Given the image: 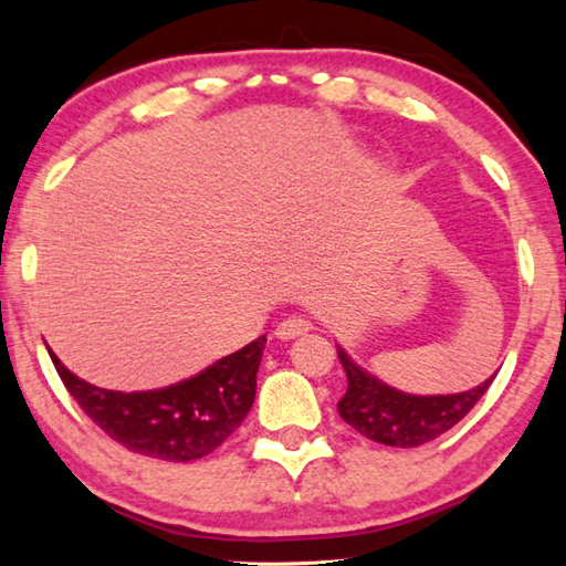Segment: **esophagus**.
<instances>
[{
    "instance_id": "obj_1",
    "label": "esophagus",
    "mask_w": 566,
    "mask_h": 566,
    "mask_svg": "<svg viewBox=\"0 0 566 566\" xmlns=\"http://www.w3.org/2000/svg\"><path fill=\"white\" fill-rule=\"evenodd\" d=\"M308 331H311V323L306 318L292 316V318H284L280 326L274 328V335L280 340H294V338H298V335H306Z\"/></svg>"
}]
</instances>
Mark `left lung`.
<instances>
[{
    "label": "left lung",
    "instance_id": "8db88e82",
    "mask_svg": "<svg viewBox=\"0 0 566 566\" xmlns=\"http://www.w3.org/2000/svg\"><path fill=\"white\" fill-rule=\"evenodd\" d=\"M338 357L347 375V391L338 401L340 418L359 436L389 448H418L440 438L472 411L496 377L462 394L411 396L367 375L340 347Z\"/></svg>",
    "mask_w": 566,
    "mask_h": 566
}]
</instances>
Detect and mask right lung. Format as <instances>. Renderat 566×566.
Returning a JSON list of instances; mask_svg holds the SVG:
<instances>
[{"instance_id": "1", "label": "right lung", "mask_w": 566, "mask_h": 566, "mask_svg": "<svg viewBox=\"0 0 566 566\" xmlns=\"http://www.w3.org/2000/svg\"><path fill=\"white\" fill-rule=\"evenodd\" d=\"M264 343L268 338L260 335L201 375L167 389L130 394L92 387L48 353L72 399L112 440L155 460L189 462L221 448L243 423L255 401Z\"/></svg>"}]
</instances>
